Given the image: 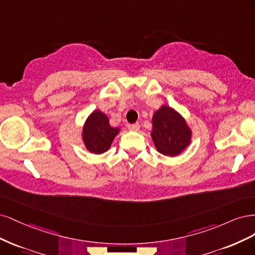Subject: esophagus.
I'll use <instances>...</instances> for the list:
<instances>
[{
  "mask_svg": "<svg viewBox=\"0 0 255 255\" xmlns=\"http://www.w3.org/2000/svg\"><path fill=\"white\" fill-rule=\"evenodd\" d=\"M128 128H129L130 130H132V131H138V130H139V124H138V123H135V124L129 125Z\"/></svg>",
  "mask_w": 255,
  "mask_h": 255,
  "instance_id": "obj_1",
  "label": "esophagus"
}]
</instances>
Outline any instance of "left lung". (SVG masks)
<instances>
[{"instance_id":"8db88e82","label":"left lung","mask_w":255,"mask_h":255,"mask_svg":"<svg viewBox=\"0 0 255 255\" xmlns=\"http://www.w3.org/2000/svg\"><path fill=\"white\" fill-rule=\"evenodd\" d=\"M151 138L157 150L168 157H177L192 143L193 130L177 110L162 105L153 112Z\"/></svg>"}]
</instances>
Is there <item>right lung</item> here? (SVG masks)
<instances>
[{"instance_id":"1","label":"right lung","mask_w":255,"mask_h":255,"mask_svg":"<svg viewBox=\"0 0 255 255\" xmlns=\"http://www.w3.org/2000/svg\"><path fill=\"white\" fill-rule=\"evenodd\" d=\"M121 131L110 125L109 118L101 110H94L87 118L81 131V139L88 151L101 154L110 149L111 144Z\"/></svg>"}]
</instances>
